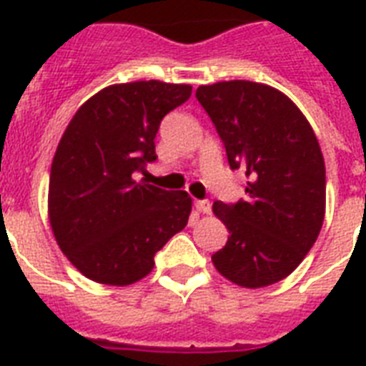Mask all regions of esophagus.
Here are the masks:
<instances>
[{
	"mask_svg": "<svg viewBox=\"0 0 366 366\" xmlns=\"http://www.w3.org/2000/svg\"><path fill=\"white\" fill-rule=\"evenodd\" d=\"M195 209L199 212H203V214H209V212H211V201H195Z\"/></svg>",
	"mask_w": 366,
	"mask_h": 366,
	"instance_id": "esophagus-1",
	"label": "esophagus"
}]
</instances>
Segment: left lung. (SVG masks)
I'll use <instances>...</instances> for the list:
<instances>
[{
	"mask_svg": "<svg viewBox=\"0 0 366 366\" xmlns=\"http://www.w3.org/2000/svg\"><path fill=\"white\" fill-rule=\"evenodd\" d=\"M195 97L222 138L229 167L247 177V199L212 205L229 232L212 264L244 289L277 283L323 228L327 178L317 137L298 106L266 83L201 85Z\"/></svg>",
	"mask_w": 366,
	"mask_h": 366,
	"instance_id": "left-lung-1",
	"label": "left lung"
}]
</instances>
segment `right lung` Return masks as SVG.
<instances>
[{
  "instance_id": "right-lung-1",
  "label": "right lung",
  "mask_w": 366,
  "mask_h": 366,
  "mask_svg": "<svg viewBox=\"0 0 366 366\" xmlns=\"http://www.w3.org/2000/svg\"><path fill=\"white\" fill-rule=\"evenodd\" d=\"M189 94L186 83H116L83 102L66 127L51 165L49 222L60 250L91 281L137 283L186 228L188 192L155 188L137 172L157 157L161 119Z\"/></svg>"
}]
</instances>
